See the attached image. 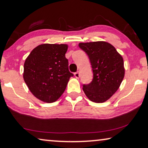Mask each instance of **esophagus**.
I'll use <instances>...</instances> for the list:
<instances>
[{
    "label": "esophagus",
    "instance_id": "obj_1",
    "mask_svg": "<svg viewBox=\"0 0 148 148\" xmlns=\"http://www.w3.org/2000/svg\"><path fill=\"white\" fill-rule=\"evenodd\" d=\"M74 75H75V77H76L77 79L79 78L80 75H79V71H77V72L75 73Z\"/></svg>",
    "mask_w": 148,
    "mask_h": 148
}]
</instances>
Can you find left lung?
<instances>
[{
	"label": "left lung",
	"mask_w": 148,
	"mask_h": 148,
	"mask_svg": "<svg viewBox=\"0 0 148 148\" xmlns=\"http://www.w3.org/2000/svg\"><path fill=\"white\" fill-rule=\"evenodd\" d=\"M92 65V81L83 85V90L91 101L96 103L108 100L118 90L125 75L124 62L115 48L106 42L79 43Z\"/></svg>",
	"instance_id": "obj_1"
}]
</instances>
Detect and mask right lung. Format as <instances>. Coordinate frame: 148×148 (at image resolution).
I'll list each match as a JSON object with an SVG mask.
<instances>
[{
    "label": "right lung",
    "mask_w": 148,
    "mask_h": 148,
    "mask_svg": "<svg viewBox=\"0 0 148 148\" xmlns=\"http://www.w3.org/2000/svg\"><path fill=\"white\" fill-rule=\"evenodd\" d=\"M66 44H44L30 52L24 63L23 79L34 96L45 102L58 100L71 77Z\"/></svg>",
    "instance_id": "right-lung-1"
}]
</instances>
